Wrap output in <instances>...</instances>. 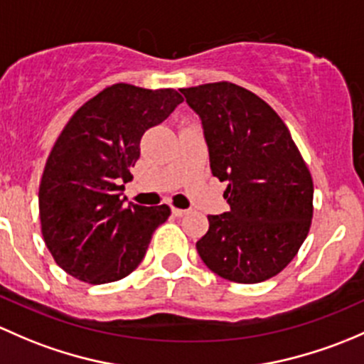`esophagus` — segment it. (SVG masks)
<instances>
[{
  "label": "esophagus",
  "instance_id": "obj_1",
  "mask_svg": "<svg viewBox=\"0 0 364 364\" xmlns=\"http://www.w3.org/2000/svg\"><path fill=\"white\" fill-rule=\"evenodd\" d=\"M171 213H173L175 217H182V215H186V213H189V210H183V208L171 207Z\"/></svg>",
  "mask_w": 364,
  "mask_h": 364
}]
</instances>
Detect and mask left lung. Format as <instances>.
Here are the masks:
<instances>
[{
  "label": "left lung",
  "instance_id": "obj_1",
  "mask_svg": "<svg viewBox=\"0 0 364 364\" xmlns=\"http://www.w3.org/2000/svg\"><path fill=\"white\" fill-rule=\"evenodd\" d=\"M200 115L213 177L228 182L230 212L208 215L196 242L223 279L257 284L298 254L314 215V182L289 129L254 92L231 82L181 89Z\"/></svg>",
  "mask_w": 364,
  "mask_h": 364
}]
</instances>
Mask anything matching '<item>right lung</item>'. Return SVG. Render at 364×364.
Instances as JSON below:
<instances>
[{"label":"right lung","instance_id":"obj_1","mask_svg":"<svg viewBox=\"0 0 364 364\" xmlns=\"http://www.w3.org/2000/svg\"><path fill=\"white\" fill-rule=\"evenodd\" d=\"M183 98L175 89L114 84L70 117L45 163L38 191L45 245L75 279L108 284L144 259L152 233L170 217L168 205L121 200L140 140Z\"/></svg>","mask_w":364,"mask_h":364}]
</instances>
